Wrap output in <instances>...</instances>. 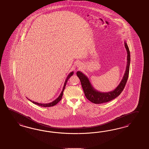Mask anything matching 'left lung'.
<instances>
[{"label":"left lung","mask_w":149,"mask_h":149,"mask_svg":"<svg viewBox=\"0 0 149 149\" xmlns=\"http://www.w3.org/2000/svg\"><path fill=\"white\" fill-rule=\"evenodd\" d=\"M125 47L127 52V65L125 74L119 85L117 88L112 91L109 92H100L96 90L93 87L88 77L86 76L83 72L80 71L77 72V76L79 78L84 90L85 96L88 100L95 104H100L107 102L118 97L123 92L129 77L130 64V52L126 42H124Z\"/></svg>","instance_id":"8db88e82"}]
</instances>
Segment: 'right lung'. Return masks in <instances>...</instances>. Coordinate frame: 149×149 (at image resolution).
<instances>
[{"instance_id":"add662e5","label":"right lung","mask_w":149,"mask_h":149,"mask_svg":"<svg viewBox=\"0 0 149 149\" xmlns=\"http://www.w3.org/2000/svg\"><path fill=\"white\" fill-rule=\"evenodd\" d=\"M73 74H74V72H70V73L69 74L68 77H67V79H66V80H65V82H64V86H63V89H62V92L61 93L60 95L58 96V97L57 98L56 100L53 101L52 102L48 103V104H41V103H38V102H35V101H31V100L29 99L28 98H27V99H29V100L30 101H31L33 104H36V105H38V106H41V107H52V106H55V105H56L57 104V103H58V102L61 100V99H62V97L63 93V91H64V89H65V87L66 84H67V81L72 76V75H73Z\"/></svg>"}]
</instances>
